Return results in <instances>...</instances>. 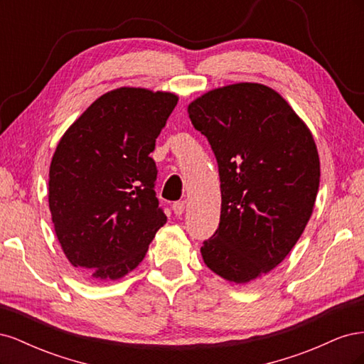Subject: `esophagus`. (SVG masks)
<instances>
[{"label": "esophagus", "mask_w": 364, "mask_h": 364, "mask_svg": "<svg viewBox=\"0 0 364 364\" xmlns=\"http://www.w3.org/2000/svg\"><path fill=\"white\" fill-rule=\"evenodd\" d=\"M185 206H186V202L185 200H179V202H174L173 203V211L176 215H182L183 211H185Z\"/></svg>", "instance_id": "esophagus-1"}]
</instances>
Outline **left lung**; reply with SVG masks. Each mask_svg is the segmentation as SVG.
Here are the masks:
<instances>
[{"mask_svg":"<svg viewBox=\"0 0 364 364\" xmlns=\"http://www.w3.org/2000/svg\"><path fill=\"white\" fill-rule=\"evenodd\" d=\"M211 146L222 213L200 249L220 277L246 284L289 255L311 217L321 162L311 132L269 86L237 83L188 106Z\"/></svg>","mask_w":364,"mask_h":364,"instance_id":"1","label":"left lung"}]
</instances>
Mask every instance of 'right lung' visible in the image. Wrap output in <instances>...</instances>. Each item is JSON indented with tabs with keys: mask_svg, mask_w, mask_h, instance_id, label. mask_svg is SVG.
Masks as SVG:
<instances>
[{
	"mask_svg": "<svg viewBox=\"0 0 364 364\" xmlns=\"http://www.w3.org/2000/svg\"><path fill=\"white\" fill-rule=\"evenodd\" d=\"M176 105L170 92L118 87L97 98L54 151L48 182L54 230L68 261L95 279L134 270L167 223L149 155Z\"/></svg>",
	"mask_w": 364,
	"mask_h": 364,
	"instance_id": "add662e5",
	"label": "right lung"
}]
</instances>
